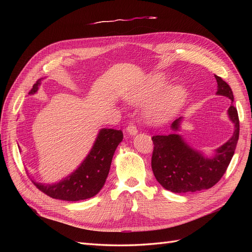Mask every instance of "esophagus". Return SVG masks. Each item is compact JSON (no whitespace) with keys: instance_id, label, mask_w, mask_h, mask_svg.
I'll use <instances>...</instances> for the list:
<instances>
[{"instance_id":"obj_1","label":"esophagus","mask_w":252,"mask_h":252,"mask_svg":"<svg viewBox=\"0 0 252 252\" xmlns=\"http://www.w3.org/2000/svg\"><path fill=\"white\" fill-rule=\"evenodd\" d=\"M126 129H127V132L129 134L134 135V134H136V132H138V128H136L135 125H133V124H129Z\"/></svg>"}]
</instances>
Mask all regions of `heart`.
Segmentation results:
<instances>
[{"instance_id": "b5f03b06", "label": "heart", "mask_w": 252, "mask_h": 252, "mask_svg": "<svg viewBox=\"0 0 252 252\" xmlns=\"http://www.w3.org/2000/svg\"><path fill=\"white\" fill-rule=\"evenodd\" d=\"M166 86L165 79L159 74L152 75L146 84L131 97L134 103L148 101L159 94ZM185 91L180 86H172L165 90L152 102L146 110L147 118L154 123H164L177 112L185 100Z\"/></svg>"}]
</instances>
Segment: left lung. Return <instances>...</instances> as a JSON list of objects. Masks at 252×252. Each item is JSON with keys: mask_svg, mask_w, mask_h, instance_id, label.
<instances>
[{"mask_svg": "<svg viewBox=\"0 0 252 252\" xmlns=\"http://www.w3.org/2000/svg\"><path fill=\"white\" fill-rule=\"evenodd\" d=\"M218 83V94L229 97L233 102L230 86L215 74ZM230 120L234 123L232 138L220 146L212 158H204L190 148L177 133L154 135V151L151 168L157 181L165 189L172 192H194L215 186L226 172L234 155L239 141L240 121L238 110L231 105L228 109ZM181 119L175 120L171 128L178 130Z\"/></svg>", "mask_w": 252, "mask_h": 252, "instance_id": "obj_1", "label": "left lung"}]
</instances>
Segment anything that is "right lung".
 Segmentation results:
<instances>
[{"instance_id": "1", "label": "right lung", "mask_w": 252, "mask_h": 252, "mask_svg": "<svg viewBox=\"0 0 252 252\" xmlns=\"http://www.w3.org/2000/svg\"><path fill=\"white\" fill-rule=\"evenodd\" d=\"M39 85L40 81H37L29 91V94L36 93ZM122 140V130L102 129L85 161L69 177L53 185L35 182L33 184L43 193L57 200L75 202L94 196L105 184L113 154Z\"/></svg>"}]
</instances>
